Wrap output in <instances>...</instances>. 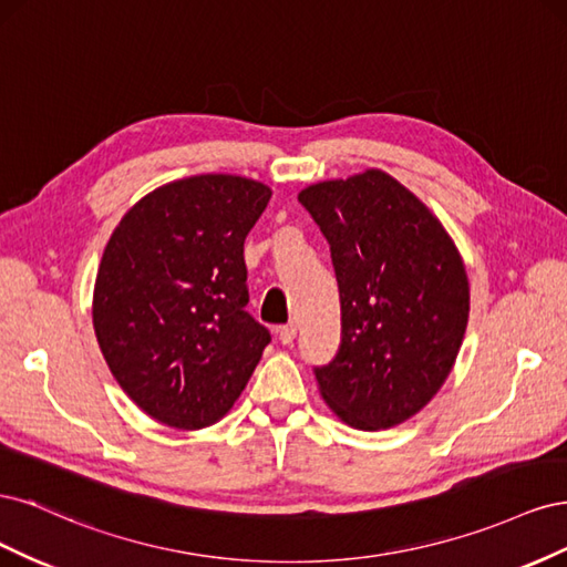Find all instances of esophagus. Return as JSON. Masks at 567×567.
Listing matches in <instances>:
<instances>
[{
    "mask_svg": "<svg viewBox=\"0 0 567 567\" xmlns=\"http://www.w3.org/2000/svg\"><path fill=\"white\" fill-rule=\"evenodd\" d=\"M277 333H279V340L284 342V346H290V342H293L296 336H298V326L296 323H286V326H281Z\"/></svg>",
    "mask_w": 567,
    "mask_h": 567,
    "instance_id": "34e87169",
    "label": "esophagus"
}]
</instances>
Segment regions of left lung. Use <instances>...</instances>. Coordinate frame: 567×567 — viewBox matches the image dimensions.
I'll use <instances>...</instances> for the list:
<instances>
[{
	"label": "left lung",
	"instance_id": "1",
	"mask_svg": "<svg viewBox=\"0 0 567 567\" xmlns=\"http://www.w3.org/2000/svg\"><path fill=\"white\" fill-rule=\"evenodd\" d=\"M340 290V348L315 367L321 398L359 431L431 402L456 362L471 293L461 255L425 205L383 169L302 188Z\"/></svg>",
	"mask_w": 567,
	"mask_h": 567
}]
</instances>
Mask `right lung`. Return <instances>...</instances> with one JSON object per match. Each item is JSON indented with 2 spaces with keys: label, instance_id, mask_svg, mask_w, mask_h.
<instances>
[{
  "label": "right lung",
  "instance_id": "add662e5",
  "mask_svg": "<svg viewBox=\"0 0 567 567\" xmlns=\"http://www.w3.org/2000/svg\"><path fill=\"white\" fill-rule=\"evenodd\" d=\"M271 188L236 175L169 182L111 234L94 284V333L115 381L179 431L219 421L269 331L248 312L244 241Z\"/></svg>",
  "mask_w": 567,
  "mask_h": 567
}]
</instances>
